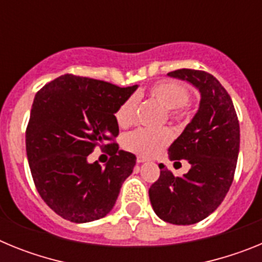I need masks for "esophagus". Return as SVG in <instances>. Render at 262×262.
I'll list each match as a JSON object with an SVG mask.
<instances>
[{
    "mask_svg": "<svg viewBox=\"0 0 262 262\" xmlns=\"http://www.w3.org/2000/svg\"><path fill=\"white\" fill-rule=\"evenodd\" d=\"M144 161H147V159H145V157H143V156L136 157V163L142 164V163H144Z\"/></svg>",
    "mask_w": 262,
    "mask_h": 262,
    "instance_id": "esophagus-1",
    "label": "esophagus"
}]
</instances>
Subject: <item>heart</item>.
<instances>
[{"mask_svg": "<svg viewBox=\"0 0 262 262\" xmlns=\"http://www.w3.org/2000/svg\"><path fill=\"white\" fill-rule=\"evenodd\" d=\"M148 97L166 107V114L172 120H182L187 117L189 90L184 84L174 80H160L148 89ZM136 98L128 97L120 103L115 119L120 127H128L135 122ZM172 142V133L168 128H139L127 134L123 139L126 149L143 157L159 155Z\"/></svg>", "mask_w": 262, "mask_h": 262, "instance_id": "heart-1", "label": "heart"}]
</instances>
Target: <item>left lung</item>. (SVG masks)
<instances>
[{"instance_id": "1", "label": "left lung", "mask_w": 262, "mask_h": 262, "mask_svg": "<svg viewBox=\"0 0 262 262\" xmlns=\"http://www.w3.org/2000/svg\"><path fill=\"white\" fill-rule=\"evenodd\" d=\"M168 75L189 81L201 92L200 110L169 147V159L187 160L191 168L176 177L160 164L159 180L148 193L160 219L187 226L214 212L230 190L239 156L240 126L230 94L214 76L186 68Z\"/></svg>"}]
</instances>
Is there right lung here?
<instances>
[{"instance_id":"obj_1","label":"right lung","mask_w":262,"mask_h":262,"mask_svg":"<svg viewBox=\"0 0 262 262\" xmlns=\"http://www.w3.org/2000/svg\"><path fill=\"white\" fill-rule=\"evenodd\" d=\"M138 85L67 73L39 90L26 128V152L36 190L50 209L73 223L110 212L136 156L119 151L115 113ZM96 146L112 159L106 167L89 164Z\"/></svg>"}]
</instances>
